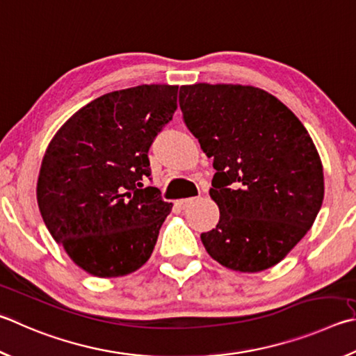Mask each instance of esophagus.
<instances>
[{"label":"esophagus","instance_id":"34e87169","mask_svg":"<svg viewBox=\"0 0 356 356\" xmlns=\"http://www.w3.org/2000/svg\"><path fill=\"white\" fill-rule=\"evenodd\" d=\"M195 200H196V197H186V199H179L177 200V207H179V209H182V210H185L186 209V207H190L193 202H195Z\"/></svg>","mask_w":356,"mask_h":356}]
</instances>
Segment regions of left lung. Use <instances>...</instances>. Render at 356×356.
<instances>
[{"mask_svg":"<svg viewBox=\"0 0 356 356\" xmlns=\"http://www.w3.org/2000/svg\"><path fill=\"white\" fill-rule=\"evenodd\" d=\"M186 127L213 157L215 229L200 234L209 255L240 273L285 258L312 229L324 200V171L299 118L264 90L184 86Z\"/></svg>","mask_w":356,"mask_h":356,"instance_id":"left-lung-1","label":"left lung"}]
</instances>
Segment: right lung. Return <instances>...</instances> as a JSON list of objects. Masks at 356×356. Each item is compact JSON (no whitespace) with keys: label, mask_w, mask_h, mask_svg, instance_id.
<instances>
[{"label":"right lung","mask_w":356,"mask_h":356,"mask_svg":"<svg viewBox=\"0 0 356 356\" xmlns=\"http://www.w3.org/2000/svg\"><path fill=\"white\" fill-rule=\"evenodd\" d=\"M177 86L102 95L51 140L37 182L43 222L77 266L121 277L149 260L171 204L151 180L149 147L177 108Z\"/></svg>","instance_id":"obj_1"}]
</instances>
